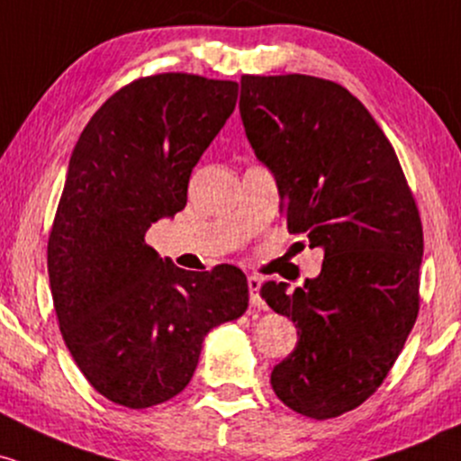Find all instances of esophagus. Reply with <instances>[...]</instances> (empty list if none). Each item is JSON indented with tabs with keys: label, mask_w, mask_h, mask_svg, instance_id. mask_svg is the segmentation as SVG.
Listing matches in <instances>:
<instances>
[{
	"label": "esophagus",
	"mask_w": 461,
	"mask_h": 461,
	"mask_svg": "<svg viewBox=\"0 0 461 461\" xmlns=\"http://www.w3.org/2000/svg\"><path fill=\"white\" fill-rule=\"evenodd\" d=\"M260 277H256V275H249L247 277V285H249V301H251L253 308H260L262 305V299L260 294H258V290H260Z\"/></svg>",
	"instance_id": "1"
}]
</instances>
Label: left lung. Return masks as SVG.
Instances as JSON below:
<instances>
[{
    "mask_svg": "<svg viewBox=\"0 0 461 461\" xmlns=\"http://www.w3.org/2000/svg\"><path fill=\"white\" fill-rule=\"evenodd\" d=\"M238 105L249 145L277 184L288 231L325 253L301 288H260L299 330L271 385L299 414L340 416L382 385L414 327L420 216L390 140L340 84L242 76Z\"/></svg>",
    "mask_w": 461,
    "mask_h": 461,
    "instance_id": "1",
    "label": "left lung"
}]
</instances>
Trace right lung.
I'll list each match as a JSON object with an SVG mask.
<instances>
[{"label":"right lung","instance_id":"1","mask_svg":"<svg viewBox=\"0 0 461 461\" xmlns=\"http://www.w3.org/2000/svg\"><path fill=\"white\" fill-rule=\"evenodd\" d=\"M236 97V82L142 77L93 114L71 153L47 271L68 351L113 403L173 399L193 379L205 336L247 312L240 268L182 271L145 242L153 223L184 210L190 173Z\"/></svg>","mask_w":461,"mask_h":461}]
</instances>
